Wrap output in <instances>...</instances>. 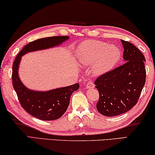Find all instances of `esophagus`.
I'll use <instances>...</instances> for the list:
<instances>
[{"label": "esophagus", "mask_w": 155, "mask_h": 155, "mask_svg": "<svg viewBox=\"0 0 155 155\" xmlns=\"http://www.w3.org/2000/svg\"><path fill=\"white\" fill-rule=\"evenodd\" d=\"M94 88V84L92 82H89L86 85V89H91Z\"/></svg>", "instance_id": "obj_1"}]
</instances>
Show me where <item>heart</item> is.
<instances>
[{
    "instance_id": "1",
    "label": "heart",
    "mask_w": 155,
    "mask_h": 155,
    "mask_svg": "<svg viewBox=\"0 0 155 155\" xmlns=\"http://www.w3.org/2000/svg\"><path fill=\"white\" fill-rule=\"evenodd\" d=\"M83 65H92V72L99 76L110 71L118 63L121 51L115 45L97 40H88L79 45L76 52Z\"/></svg>"
}]
</instances>
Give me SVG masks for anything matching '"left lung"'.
I'll return each mask as SVG.
<instances>
[{
	"instance_id": "1",
	"label": "left lung",
	"mask_w": 155,
	"mask_h": 155,
	"mask_svg": "<svg viewBox=\"0 0 155 155\" xmlns=\"http://www.w3.org/2000/svg\"><path fill=\"white\" fill-rule=\"evenodd\" d=\"M121 43L124 63L94 82L99 93L97 109L105 116L120 115L134 107L146 82L144 56L131 43Z\"/></svg>"
}]
</instances>
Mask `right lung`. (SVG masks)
Here are the masks:
<instances>
[{"mask_svg": "<svg viewBox=\"0 0 155 155\" xmlns=\"http://www.w3.org/2000/svg\"><path fill=\"white\" fill-rule=\"evenodd\" d=\"M69 39L68 36H56L35 40L24 46L13 64V86L19 101L27 112L40 120H54L61 118L69 106L71 95L79 89L80 84H74L46 91L29 89L19 77L18 70L21 56L32 51L57 47Z\"/></svg>", "mask_w": 155, "mask_h": 155, "instance_id": "add662e5", "label": "right lung"}]
</instances>
